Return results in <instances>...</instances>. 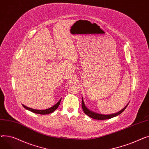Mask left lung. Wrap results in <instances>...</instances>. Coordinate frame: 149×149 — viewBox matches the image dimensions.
Segmentation results:
<instances>
[{
	"mask_svg": "<svg viewBox=\"0 0 149 149\" xmlns=\"http://www.w3.org/2000/svg\"><path fill=\"white\" fill-rule=\"evenodd\" d=\"M81 106H82L83 110L84 112L85 113V114H86L88 116H89V117H91V118H93V119H95V120H107V119L112 118H113V117H114V116H117V115H118L121 114V113L125 110V109H126V108L127 107L128 104H127L126 107H125L124 108H123L121 111H120V112H117V113H113V114H111V115H107L97 113H95V112H92V111H89V109H88L86 107V106H85V104H84V103L83 97H82Z\"/></svg>",
	"mask_w": 149,
	"mask_h": 149,
	"instance_id": "1",
	"label": "left lung"
}]
</instances>
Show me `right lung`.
<instances>
[{
	"mask_svg": "<svg viewBox=\"0 0 149 149\" xmlns=\"http://www.w3.org/2000/svg\"><path fill=\"white\" fill-rule=\"evenodd\" d=\"M61 100L60 99L58 102L56 104H55L54 106H52V107L49 108V109H46V110H36V109H31V108H29L28 107H26L25 106H24L23 104H22L23 107L25 108L26 109H27V110L32 112H34L35 113H38V114H41V115H46V114H49V113H52L54 112L56 110V109L58 108V107L60 105V103L61 102Z\"/></svg>",
	"mask_w": 149,
	"mask_h": 149,
	"instance_id": "obj_1",
	"label": "right lung"
}]
</instances>
